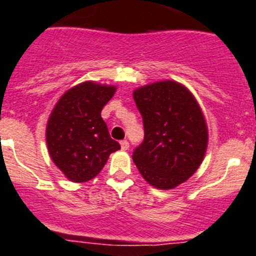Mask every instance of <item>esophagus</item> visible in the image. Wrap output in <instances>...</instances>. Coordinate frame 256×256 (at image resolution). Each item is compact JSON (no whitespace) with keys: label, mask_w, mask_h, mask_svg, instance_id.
I'll list each match as a JSON object with an SVG mask.
<instances>
[{"label":"esophagus","mask_w":256,"mask_h":256,"mask_svg":"<svg viewBox=\"0 0 256 256\" xmlns=\"http://www.w3.org/2000/svg\"><path fill=\"white\" fill-rule=\"evenodd\" d=\"M121 144V148H122V150H128V146H130V144H128V140H122V142H120Z\"/></svg>","instance_id":"obj_1"}]
</instances>
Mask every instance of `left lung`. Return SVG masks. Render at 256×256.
I'll return each instance as SVG.
<instances>
[{
	"mask_svg": "<svg viewBox=\"0 0 256 256\" xmlns=\"http://www.w3.org/2000/svg\"><path fill=\"white\" fill-rule=\"evenodd\" d=\"M144 140L132 160L144 180L160 190L185 182L202 164L208 128L202 108L182 84L156 82L134 90Z\"/></svg>",
	"mask_w": 256,
	"mask_h": 256,
	"instance_id": "obj_1",
	"label": "left lung"
}]
</instances>
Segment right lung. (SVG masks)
<instances>
[{
    "label": "right lung",
    "mask_w": 256,
    "mask_h": 256,
    "mask_svg": "<svg viewBox=\"0 0 256 256\" xmlns=\"http://www.w3.org/2000/svg\"><path fill=\"white\" fill-rule=\"evenodd\" d=\"M116 92L114 85L84 82L68 89L50 112L46 140L54 164L72 182H85L102 171L118 150L100 112Z\"/></svg>",
    "instance_id": "add662e5"
}]
</instances>
